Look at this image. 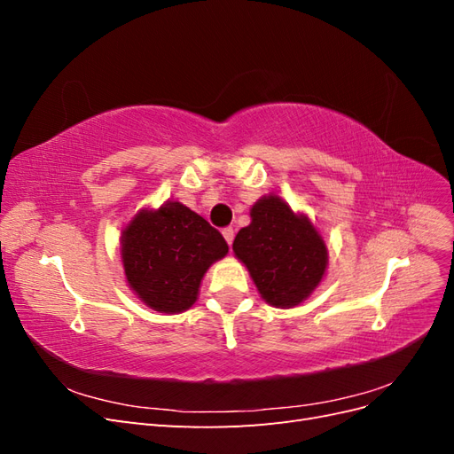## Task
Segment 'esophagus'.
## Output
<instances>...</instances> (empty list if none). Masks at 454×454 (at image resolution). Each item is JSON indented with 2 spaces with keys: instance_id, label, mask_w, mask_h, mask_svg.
<instances>
[{
  "instance_id": "34e87169",
  "label": "esophagus",
  "mask_w": 454,
  "mask_h": 454,
  "mask_svg": "<svg viewBox=\"0 0 454 454\" xmlns=\"http://www.w3.org/2000/svg\"><path fill=\"white\" fill-rule=\"evenodd\" d=\"M223 239H225L227 244L231 246L232 240H235V229H232V227H225V229H223Z\"/></svg>"
}]
</instances>
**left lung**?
Segmentation results:
<instances>
[{
	"instance_id": "left-lung-1",
	"label": "left lung",
	"mask_w": 454,
	"mask_h": 454,
	"mask_svg": "<svg viewBox=\"0 0 454 454\" xmlns=\"http://www.w3.org/2000/svg\"><path fill=\"white\" fill-rule=\"evenodd\" d=\"M232 252L269 305L292 309L318 287L327 269L325 242L310 219L277 195L261 197L250 210Z\"/></svg>"
}]
</instances>
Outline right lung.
I'll return each mask as SVG.
<instances>
[{
	"instance_id": "obj_1",
	"label": "right lung",
	"mask_w": 454,
	"mask_h": 454,
	"mask_svg": "<svg viewBox=\"0 0 454 454\" xmlns=\"http://www.w3.org/2000/svg\"><path fill=\"white\" fill-rule=\"evenodd\" d=\"M227 252L222 232L176 200L157 210H140L121 235L130 290L164 314L193 307L206 270Z\"/></svg>"
}]
</instances>
